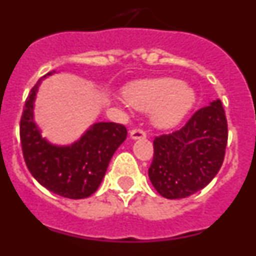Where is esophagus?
<instances>
[{"mask_svg": "<svg viewBox=\"0 0 256 256\" xmlns=\"http://www.w3.org/2000/svg\"><path fill=\"white\" fill-rule=\"evenodd\" d=\"M146 137V132L144 130H130V138L132 140H140Z\"/></svg>", "mask_w": 256, "mask_h": 256, "instance_id": "34e87169", "label": "esophagus"}]
</instances>
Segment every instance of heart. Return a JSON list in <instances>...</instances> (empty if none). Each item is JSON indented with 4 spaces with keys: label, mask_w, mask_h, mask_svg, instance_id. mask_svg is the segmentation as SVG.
I'll list each match as a JSON object with an SVG mask.
<instances>
[{
    "label": "heart",
    "mask_w": 256,
    "mask_h": 256,
    "mask_svg": "<svg viewBox=\"0 0 256 256\" xmlns=\"http://www.w3.org/2000/svg\"><path fill=\"white\" fill-rule=\"evenodd\" d=\"M124 97L138 110H154V123L162 128L180 123L195 104L194 91L174 78L134 82L124 90Z\"/></svg>",
    "instance_id": "1"
}]
</instances>
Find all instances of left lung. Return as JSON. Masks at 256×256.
<instances>
[{
    "label": "left lung",
    "instance_id": "8db88e82",
    "mask_svg": "<svg viewBox=\"0 0 256 256\" xmlns=\"http://www.w3.org/2000/svg\"><path fill=\"white\" fill-rule=\"evenodd\" d=\"M228 126L220 100L192 115L180 130L154 140L148 178L162 198H184L208 186L224 160Z\"/></svg>",
    "mask_w": 256,
    "mask_h": 256
}]
</instances>
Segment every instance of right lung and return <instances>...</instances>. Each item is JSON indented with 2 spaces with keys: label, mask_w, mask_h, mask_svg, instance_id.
<instances>
[{
  "label": "right lung",
  "mask_w": 256,
  "mask_h": 256,
  "mask_svg": "<svg viewBox=\"0 0 256 256\" xmlns=\"http://www.w3.org/2000/svg\"><path fill=\"white\" fill-rule=\"evenodd\" d=\"M55 72L44 76H51ZM40 82L32 88L20 119V141L32 176L48 191L68 198H86L96 192L116 148L126 138L118 123H96L69 146L42 138L34 123V100Z\"/></svg>",
  "instance_id": "1"
}]
</instances>
